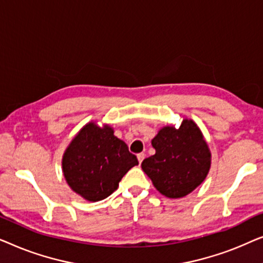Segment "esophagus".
<instances>
[{
	"label": "esophagus",
	"instance_id": "obj_1",
	"mask_svg": "<svg viewBox=\"0 0 263 263\" xmlns=\"http://www.w3.org/2000/svg\"><path fill=\"white\" fill-rule=\"evenodd\" d=\"M143 159H145V153H139V154H138V160H139V163L141 164Z\"/></svg>",
	"mask_w": 263,
	"mask_h": 263
}]
</instances>
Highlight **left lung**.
Masks as SVG:
<instances>
[{"instance_id": "1", "label": "left lung", "mask_w": 263, "mask_h": 263, "mask_svg": "<svg viewBox=\"0 0 263 263\" xmlns=\"http://www.w3.org/2000/svg\"><path fill=\"white\" fill-rule=\"evenodd\" d=\"M156 154L146 158L141 167L160 194L181 199L195 190L211 168L212 154L202 132L189 118L179 128L165 125L152 139Z\"/></svg>"}]
</instances>
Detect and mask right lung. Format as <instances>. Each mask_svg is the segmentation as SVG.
<instances>
[{"label": "right lung", "mask_w": 263, "mask_h": 263, "mask_svg": "<svg viewBox=\"0 0 263 263\" xmlns=\"http://www.w3.org/2000/svg\"><path fill=\"white\" fill-rule=\"evenodd\" d=\"M128 146L114 135L109 124L88 122L64 151L62 171L70 189L85 200L97 202L118 188L122 177L138 165Z\"/></svg>", "instance_id": "obj_1"}]
</instances>
